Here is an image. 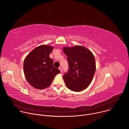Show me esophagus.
Listing matches in <instances>:
<instances>
[{
	"instance_id": "1",
	"label": "esophagus",
	"mask_w": 129,
	"mask_h": 129,
	"mask_svg": "<svg viewBox=\"0 0 129 129\" xmlns=\"http://www.w3.org/2000/svg\"><path fill=\"white\" fill-rule=\"evenodd\" d=\"M59 69L60 70V71H61V72H62V68L61 67V66H60L59 67Z\"/></svg>"
}]
</instances>
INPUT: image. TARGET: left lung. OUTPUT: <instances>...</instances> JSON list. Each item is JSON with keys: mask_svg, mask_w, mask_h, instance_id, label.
Here are the masks:
<instances>
[{"mask_svg": "<svg viewBox=\"0 0 129 129\" xmlns=\"http://www.w3.org/2000/svg\"><path fill=\"white\" fill-rule=\"evenodd\" d=\"M63 52L67 56L69 66L63 77L66 86L75 92L87 88L92 80L96 69L93 54L81 46L64 47Z\"/></svg>", "mask_w": 129, "mask_h": 129, "instance_id": "8db88e82", "label": "left lung"}]
</instances>
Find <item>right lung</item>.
Wrapping results in <instances>:
<instances>
[{
    "label": "right lung",
    "instance_id": "add662e5",
    "mask_svg": "<svg viewBox=\"0 0 129 129\" xmlns=\"http://www.w3.org/2000/svg\"><path fill=\"white\" fill-rule=\"evenodd\" d=\"M53 47L40 45L33 50L25 58L23 63L25 77L33 87L43 89L48 87L60 70L54 67L53 61L49 55Z\"/></svg>",
    "mask_w": 129,
    "mask_h": 129
}]
</instances>
